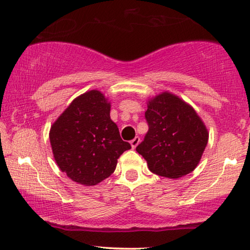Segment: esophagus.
Segmentation results:
<instances>
[{"label":"esophagus","mask_w":250,"mask_h":250,"mask_svg":"<svg viewBox=\"0 0 250 250\" xmlns=\"http://www.w3.org/2000/svg\"><path fill=\"white\" fill-rule=\"evenodd\" d=\"M139 143H140V138L139 137H135L131 141H130V145H131V147L135 149L138 146V145H139Z\"/></svg>","instance_id":"obj_1"}]
</instances>
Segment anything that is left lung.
<instances>
[{
    "label": "left lung",
    "instance_id": "1",
    "mask_svg": "<svg viewBox=\"0 0 250 250\" xmlns=\"http://www.w3.org/2000/svg\"><path fill=\"white\" fill-rule=\"evenodd\" d=\"M145 112L148 132L136 150L159 176L180 178L195 169L208 140L206 125L193 107L168 92L156 95Z\"/></svg>",
    "mask_w": 250,
    "mask_h": 250
}]
</instances>
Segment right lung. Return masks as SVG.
<instances>
[{"mask_svg":"<svg viewBox=\"0 0 250 250\" xmlns=\"http://www.w3.org/2000/svg\"><path fill=\"white\" fill-rule=\"evenodd\" d=\"M111 105L92 89L76 98L51 125L49 139L62 172L78 184H99L114 172L118 158L131 148L110 118Z\"/></svg>","mask_w":250,"mask_h":250,"instance_id":"1","label":"right lung"}]
</instances>
